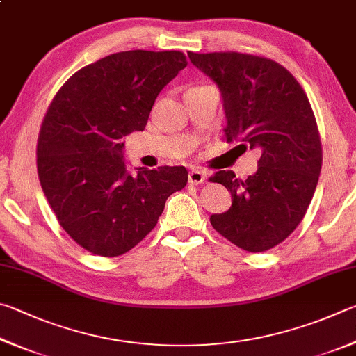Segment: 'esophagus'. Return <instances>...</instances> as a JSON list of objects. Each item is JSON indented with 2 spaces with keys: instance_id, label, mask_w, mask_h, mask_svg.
Here are the masks:
<instances>
[{
  "instance_id": "1",
  "label": "esophagus",
  "mask_w": 356,
  "mask_h": 356,
  "mask_svg": "<svg viewBox=\"0 0 356 356\" xmlns=\"http://www.w3.org/2000/svg\"><path fill=\"white\" fill-rule=\"evenodd\" d=\"M188 179L191 184H202L204 179H207V172L202 170V168H192L188 175Z\"/></svg>"
}]
</instances>
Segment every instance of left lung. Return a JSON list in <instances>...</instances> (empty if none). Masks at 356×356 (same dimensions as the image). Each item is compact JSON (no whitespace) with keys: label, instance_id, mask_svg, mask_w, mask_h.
I'll list each match as a JSON object with an SVG mask.
<instances>
[{"label":"left lung","instance_id":"8db88e82","mask_svg":"<svg viewBox=\"0 0 356 356\" xmlns=\"http://www.w3.org/2000/svg\"><path fill=\"white\" fill-rule=\"evenodd\" d=\"M188 54L219 86L227 142L261 153L257 173L247 179L233 170L209 178L233 198L227 213L211 216V225L247 252L270 250L302 222L319 181L322 143L309 99L283 65L263 56Z\"/></svg>","mask_w":356,"mask_h":356}]
</instances>
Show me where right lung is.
<instances>
[{"mask_svg":"<svg viewBox=\"0 0 356 356\" xmlns=\"http://www.w3.org/2000/svg\"><path fill=\"white\" fill-rule=\"evenodd\" d=\"M188 65L181 51L114 53L56 93L37 140V172L65 233L98 257H120L158 223L188 183L184 167L127 172L122 139L143 131L156 97Z\"/></svg>","mask_w":356,"mask_h":356,"instance_id":"right-lung-1","label":"right lung"}]
</instances>
